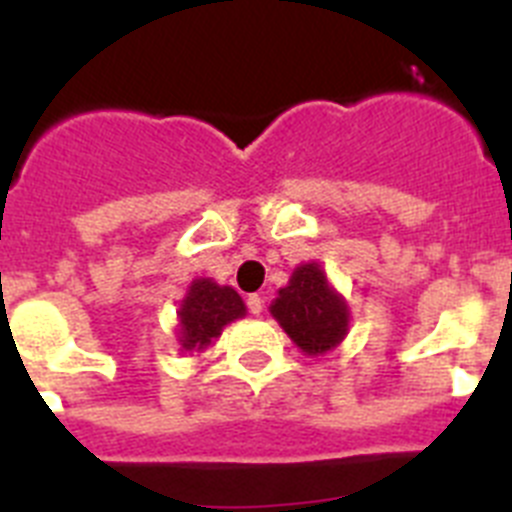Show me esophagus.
<instances>
[{
    "label": "esophagus",
    "instance_id": "34e87169",
    "mask_svg": "<svg viewBox=\"0 0 512 512\" xmlns=\"http://www.w3.org/2000/svg\"><path fill=\"white\" fill-rule=\"evenodd\" d=\"M246 305H248V310L253 312V315H259V312L264 310V297H261V295H248Z\"/></svg>",
    "mask_w": 512,
    "mask_h": 512
}]
</instances>
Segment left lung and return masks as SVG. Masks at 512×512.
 I'll return each mask as SVG.
<instances>
[{"label":"left lung","mask_w":512,"mask_h":512,"mask_svg":"<svg viewBox=\"0 0 512 512\" xmlns=\"http://www.w3.org/2000/svg\"><path fill=\"white\" fill-rule=\"evenodd\" d=\"M271 315L310 356L325 354L338 346L348 330L346 302L328 287L318 264L297 266L287 287L279 289Z\"/></svg>","instance_id":"1"}]
</instances>
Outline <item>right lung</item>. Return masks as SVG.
<instances>
[{"label":"right lung","mask_w":512,"mask_h":512,"mask_svg":"<svg viewBox=\"0 0 512 512\" xmlns=\"http://www.w3.org/2000/svg\"><path fill=\"white\" fill-rule=\"evenodd\" d=\"M246 315V305L233 287H220L210 279H197L189 287L179 310V328H182V346L187 351H200L212 338L223 333L228 323Z\"/></svg>","instance_id":"1"}]
</instances>
